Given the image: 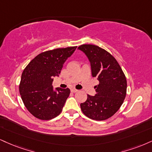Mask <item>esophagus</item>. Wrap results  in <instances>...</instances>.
Masks as SVG:
<instances>
[{
    "mask_svg": "<svg viewBox=\"0 0 152 152\" xmlns=\"http://www.w3.org/2000/svg\"><path fill=\"white\" fill-rule=\"evenodd\" d=\"M71 92H72V93H76V92H77V91H78V90H76V89H75V88H72V89H71Z\"/></svg>",
    "mask_w": 152,
    "mask_h": 152,
    "instance_id": "obj_1",
    "label": "esophagus"
}]
</instances>
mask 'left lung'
<instances>
[{
  "instance_id": "left-lung-1",
  "label": "left lung",
  "mask_w": 152,
  "mask_h": 152,
  "mask_svg": "<svg viewBox=\"0 0 152 152\" xmlns=\"http://www.w3.org/2000/svg\"><path fill=\"white\" fill-rule=\"evenodd\" d=\"M78 49L87 56L93 77L99 81L94 87L96 94L88 95L86 102L81 103L82 112L92 120H107L120 109L125 98V74L114 56L105 49L94 45H82Z\"/></svg>"
}]
</instances>
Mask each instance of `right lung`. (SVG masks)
<instances>
[{"mask_svg":"<svg viewBox=\"0 0 152 152\" xmlns=\"http://www.w3.org/2000/svg\"><path fill=\"white\" fill-rule=\"evenodd\" d=\"M76 47L42 52L24 69L19 86L20 94L27 110L35 118L49 120L61 113L70 90L61 88L54 90L53 77L58 76L64 62Z\"/></svg>","mask_w":152,"mask_h":152,"instance_id":"right-lung-1","label":"right lung"}]
</instances>
